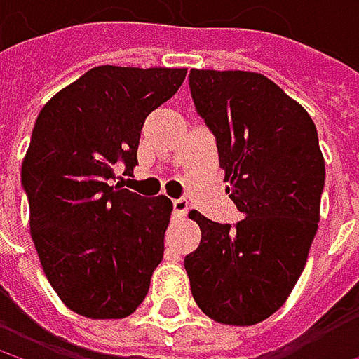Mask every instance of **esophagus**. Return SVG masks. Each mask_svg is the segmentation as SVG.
Here are the masks:
<instances>
[{"mask_svg":"<svg viewBox=\"0 0 359 359\" xmlns=\"http://www.w3.org/2000/svg\"><path fill=\"white\" fill-rule=\"evenodd\" d=\"M189 212V201L187 199H172V214L175 218H184V214Z\"/></svg>","mask_w":359,"mask_h":359,"instance_id":"34e87169","label":"esophagus"}]
</instances>
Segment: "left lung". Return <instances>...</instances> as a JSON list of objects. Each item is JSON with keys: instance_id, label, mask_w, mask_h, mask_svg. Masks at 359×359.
<instances>
[{"instance_id": "obj_1", "label": "left lung", "mask_w": 359, "mask_h": 359, "mask_svg": "<svg viewBox=\"0 0 359 359\" xmlns=\"http://www.w3.org/2000/svg\"><path fill=\"white\" fill-rule=\"evenodd\" d=\"M197 114L216 137L229 197L245 216L220 224L197 210L199 248L184 257L205 316L250 326L272 316L304 272L318 231L324 158L316 124L257 72L191 70Z\"/></svg>"}]
</instances>
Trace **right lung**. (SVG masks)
Here are the masks:
<instances>
[{
  "instance_id": "add662e5",
  "label": "right lung",
  "mask_w": 359,
  "mask_h": 359,
  "mask_svg": "<svg viewBox=\"0 0 359 359\" xmlns=\"http://www.w3.org/2000/svg\"><path fill=\"white\" fill-rule=\"evenodd\" d=\"M187 68L97 66L36 116L22 162L31 237L57 297L85 318H126L164 255L172 201L111 184L137 166L145 118L182 85Z\"/></svg>"
}]
</instances>
